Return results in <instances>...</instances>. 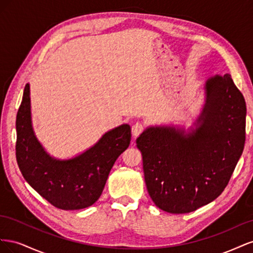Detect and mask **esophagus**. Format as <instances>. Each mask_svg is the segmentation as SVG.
I'll return each mask as SVG.
<instances>
[{"label": "esophagus", "instance_id": "1", "mask_svg": "<svg viewBox=\"0 0 253 253\" xmlns=\"http://www.w3.org/2000/svg\"><path fill=\"white\" fill-rule=\"evenodd\" d=\"M143 129H144V126L141 122H136V124H134L132 126V134L134 137H137L143 132Z\"/></svg>", "mask_w": 253, "mask_h": 253}]
</instances>
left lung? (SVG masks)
<instances>
[{
  "mask_svg": "<svg viewBox=\"0 0 253 253\" xmlns=\"http://www.w3.org/2000/svg\"><path fill=\"white\" fill-rule=\"evenodd\" d=\"M206 94L202 124L194 133L150 127L136 140L148 192L169 213L192 212L215 200L244 150L246 103L231 76L209 79Z\"/></svg>",
  "mask_w": 253,
  "mask_h": 253,
  "instance_id": "8db88e82",
  "label": "left lung"
}]
</instances>
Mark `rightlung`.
<instances>
[{"instance_id": "obj_1", "label": "right lung", "mask_w": 253, "mask_h": 253, "mask_svg": "<svg viewBox=\"0 0 253 253\" xmlns=\"http://www.w3.org/2000/svg\"><path fill=\"white\" fill-rule=\"evenodd\" d=\"M17 163L23 177L53 207L79 210L96 203L116 159L131 141V127L120 126L103 135L93 148L70 160L53 159L34 135L29 84L17 114Z\"/></svg>"}]
</instances>
